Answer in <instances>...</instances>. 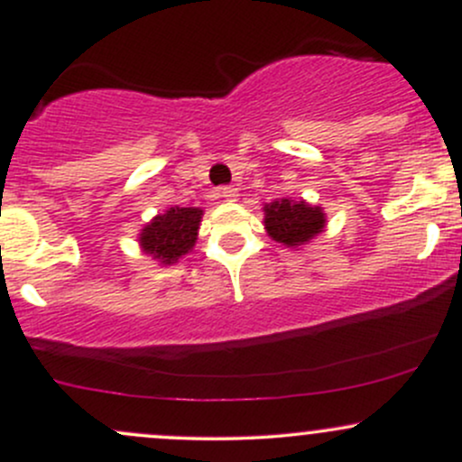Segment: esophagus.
Listing matches in <instances>:
<instances>
[{
  "instance_id": "esophagus-1",
  "label": "esophagus",
  "mask_w": 462,
  "mask_h": 462,
  "mask_svg": "<svg viewBox=\"0 0 462 462\" xmlns=\"http://www.w3.org/2000/svg\"><path fill=\"white\" fill-rule=\"evenodd\" d=\"M219 198H224L226 201H236L238 190L235 187H221L219 189Z\"/></svg>"
}]
</instances>
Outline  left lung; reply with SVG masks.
I'll list each match as a JSON object with an SVG mask.
<instances>
[{"label":"left lung","mask_w":462,"mask_h":462,"mask_svg":"<svg viewBox=\"0 0 462 462\" xmlns=\"http://www.w3.org/2000/svg\"><path fill=\"white\" fill-rule=\"evenodd\" d=\"M263 210L267 235L286 247L306 245L326 226V213L304 199H275Z\"/></svg>","instance_id":"8db88e82"}]
</instances>
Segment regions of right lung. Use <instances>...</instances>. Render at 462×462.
Returning a JSON list of instances; mask_svg holds the SVG:
<instances>
[{
  "label": "right lung",
  "instance_id": "obj_1",
  "mask_svg": "<svg viewBox=\"0 0 462 462\" xmlns=\"http://www.w3.org/2000/svg\"><path fill=\"white\" fill-rule=\"evenodd\" d=\"M201 215L204 213L199 208H180V206L156 215L139 235L143 252L162 264L178 263V258L189 254L198 241Z\"/></svg>",
  "mask_w": 462,
  "mask_h": 462
}]
</instances>
